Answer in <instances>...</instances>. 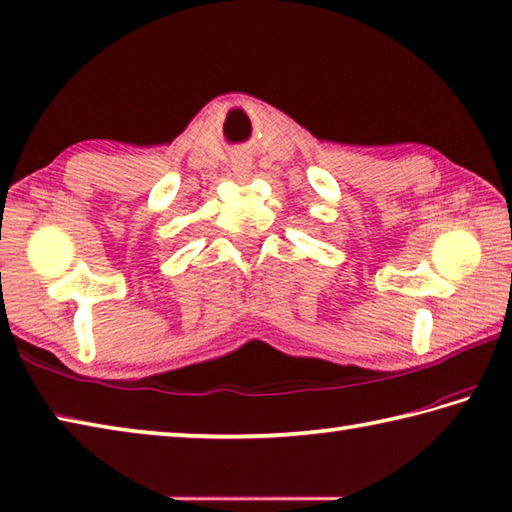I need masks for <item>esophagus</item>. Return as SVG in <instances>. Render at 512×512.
<instances>
[{
	"label": "esophagus",
	"instance_id": "34e87169",
	"mask_svg": "<svg viewBox=\"0 0 512 512\" xmlns=\"http://www.w3.org/2000/svg\"><path fill=\"white\" fill-rule=\"evenodd\" d=\"M249 169H252V160H249L247 156H236V160H234V171L238 173V176H240V178L249 176Z\"/></svg>",
	"mask_w": 512,
	"mask_h": 512
}]
</instances>
